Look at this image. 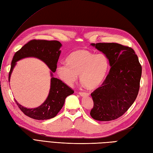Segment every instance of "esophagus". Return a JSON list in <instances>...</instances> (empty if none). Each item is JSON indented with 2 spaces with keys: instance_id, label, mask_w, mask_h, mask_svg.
Returning a JSON list of instances; mask_svg holds the SVG:
<instances>
[{
  "instance_id": "esophagus-1",
  "label": "esophagus",
  "mask_w": 153,
  "mask_h": 153,
  "mask_svg": "<svg viewBox=\"0 0 153 153\" xmlns=\"http://www.w3.org/2000/svg\"><path fill=\"white\" fill-rule=\"evenodd\" d=\"M79 94L80 96H88V95H89V93L83 92V91H80V92H79Z\"/></svg>"
}]
</instances>
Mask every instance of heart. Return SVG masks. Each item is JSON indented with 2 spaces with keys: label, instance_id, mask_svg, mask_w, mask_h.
Instances as JSON below:
<instances>
[{
  "label": "heart",
  "instance_id": "heart-1",
  "mask_svg": "<svg viewBox=\"0 0 153 153\" xmlns=\"http://www.w3.org/2000/svg\"><path fill=\"white\" fill-rule=\"evenodd\" d=\"M66 63L57 68L60 79L71 85L80 75L82 84L89 89L95 88L101 84L109 69V60L105 54H95L84 49L73 51L67 58Z\"/></svg>",
  "mask_w": 153,
  "mask_h": 153
}]
</instances>
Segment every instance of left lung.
Returning a JSON list of instances; mask_svg holds the SVG:
<instances>
[{
  "label": "left lung",
  "instance_id": "obj_1",
  "mask_svg": "<svg viewBox=\"0 0 153 153\" xmlns=\"http://www.w3.org/2000/svg\"><path fill=\"white\" fill-rule=\"evenodd\" d=\"M108 58L110 69L101 86L91 95L90 115L97 121L115 120L132 106L140 89L141 65L131 47L115 43H91Z\"/></svg>",
  "mask_w": 153,
  "mask_h": 153
}]
</instances>
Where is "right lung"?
<instances>
[{
  "mask_svg": "<svg viewBox=\"0 0 153 153\" xmlns=\"http://www.w3.org/2000/svg\"><path fill=\"white\" fill-rule=\"evenodd\" d=\"M62 44L58 41L32 39L15 53L9 73V80L16 62L27 57H35L45 63L51 72V88L48 97L38 108H27L15 100L20 110L27 116L37 120H45L54 117L64 105L67 97L73 94L74 91L63 82L54 78L53 73L57 68V62L61 51Z\"/></svg>",
  "mask_w": 153,
  "mask_h": 153,
  "instance_id": "add662e5",
  "label": "right lung"
}]
</instances>
